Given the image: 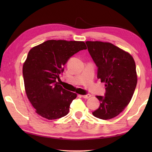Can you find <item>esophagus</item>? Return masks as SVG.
<instances>
[{
    "mask_svg": "<svg viewBox=\"0 0 152 152\" xmlns=\"http://www.w3.org/2000/svg\"><path fill=\"white\" fill-rule=\"evenodd\" d=\"M82 96L83 97L84 99H89V98L91 96V94H86V95H82Z\"/></svg>",
    "mask_w": 152,
    "mask_h": 152,
    "instance_id": "34e87169",
    "label": "esophagus"
}]
</instances>
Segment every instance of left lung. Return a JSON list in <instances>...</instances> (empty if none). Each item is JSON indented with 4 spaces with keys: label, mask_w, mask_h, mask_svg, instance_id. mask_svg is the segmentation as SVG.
I'll return each mask as SVG.
<instances>
[{
    "label": "left lung",
    "mask_w": 152,
    "mask_h": 152,
    "mask_svg": "<svg viewBox=\"0 0 152 152\" xmlns=\"http://www.w3.org/2000/svg\"><path fill=\"white\" fill-rule=\"evenodd\" d=\"M92 58L98 67V78L105 83L104 96H96L101 102L92 115L99 119H113L129 103L137 82L134 59L129 53L111 43L87 41Z\"/></svg>",
    "instance_id": "obj_1"
}]
</instances>
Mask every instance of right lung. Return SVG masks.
<instances>
[{"mask_svg": "<svg viewBox=\"0 0 152 152\" xmlns=\"http://www.w3.org/2000/svg\"><path fill=\"white\" fill-rule=\"evenodd\" d=\"M84 42L48 40L30 50L23 66L25 89L35 112L49 120L66 116L77 94L60 82L64 66L74 53L86 50Z\"/></svg>", "mask_w": 152, "mask_h": 152, "instance_id": "obj_1", "label": "right lung"}]
</instances>
